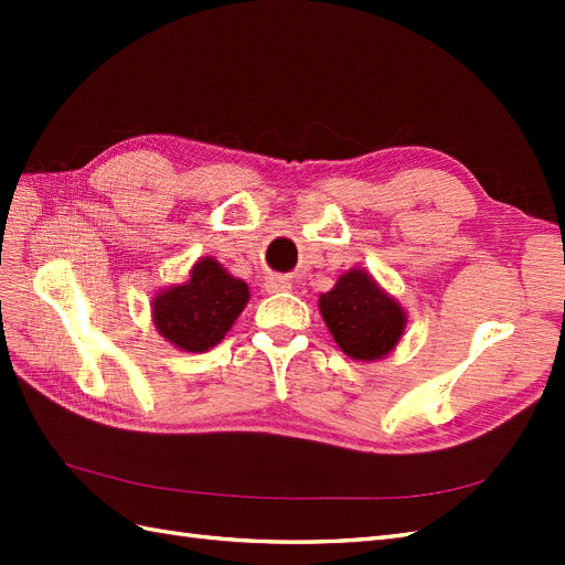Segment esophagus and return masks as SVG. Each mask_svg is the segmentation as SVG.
Listing matches in <instances>:
<instances>
[{"label": "esophagus", "mask_w": 565, "mask_h": 565, "mask_svg": "<svg viewBox=\"0 0 565 565\" xmlns=\"http://www.w3.org/2000/svg\"><path fill=\"white\" fill-rule=\"evenodd\" d=\"M269 291H289L291 289V281L284 279V276H269Z\"/></svg>", "instance_id": "esophagus-1"}]
</instances>
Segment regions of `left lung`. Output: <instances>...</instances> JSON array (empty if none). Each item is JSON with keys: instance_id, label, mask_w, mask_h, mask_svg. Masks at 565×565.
<instances>
[{"instance_id": "obj_1", "label": "left lung", "mask_w": 565, "mask_h": 565, "mask_svg": "<svg viewBox=\"0 0 565 565\" xmlns=\"http://www.w3.org/2000/svg\"><path fill=\"white\" fill-rule=\"evenodd\" d=\"M320 313L340 350L359 362L386 356L405 328L403 308L362 269L347 271L320 296Z\"/></svg>"}]
</instances>
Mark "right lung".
<instances>
[{"label": "right lung", "instance_id": "right-lung-1", "mask_svg": "<svg viewBox=\"0 0 565 565\" xmlns=\"http://www.w3.org/2000/svg\"><path fill=\"white\" fill-rule=\"evenodd\" d=\"M247 298V284L206 257L194 264L186 284L172 286L154 298V328L179 350L206 352L225 338Z\"/></svg>", "mask_w": 565, "mask_h": 565}]
</instances>
